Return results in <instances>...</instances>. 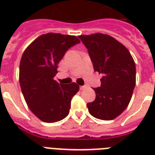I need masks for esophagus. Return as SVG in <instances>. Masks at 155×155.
<instances>
[{"label": "esophagus", "instance_id": "1", "mask_svg": "<svg viewBox=\"0 0 155 155\" xmlns=\"http://www.w3.org/2000/svg\"><path fill=\"white\" fill-rule=\"evenodd\" d=\"M80 90H84L87 88V86H85V85H84V86H80Z\"/></svg>", "mask_w": 155, "mask_h": 155}]
</instances>
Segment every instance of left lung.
Returning a JSON list of instances; mask_svg holds the SVG:
<instances>
[{
    "mask_svg": "<svg viewBox=\"0 0 155 155\" xmlns=\"http://www.w3.org/2000/svg\"><path fill=\"white\" fill-rule=\"evenodd\" d=\"M87 47L95 71L102 74L96 99L87 104L89 113L109 120L121 114L130 103L136 83V66L126 47L108 35L79 36Z\"/></svg>",
    "mask_w": 155,
    "mask_h": 155,
    "instance_id": "left-lung-1",
    "label": "left lung"
}]
</instances>
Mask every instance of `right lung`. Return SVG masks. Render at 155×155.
Segmentation results:
<instances>
[{
    "instance_id": "obj_1",
    "label": "right lung",
    "mask_w": 155,
    "mask_h": 155,
    "mask_svg": "<svg viewBox=\"0 0 155 155\" xmlns=\"http://www.w3.org/2000/svg\"><path fill=\"white\" fill-rule=\"evenodd\" d=\"M77 37L48 33L37 38L23 52L19 83L30 111L40 120L53 123L69 113L77 84H58L54 80L58 64L70 47L80 43Z\"/></svg>"
}]
</instances>
